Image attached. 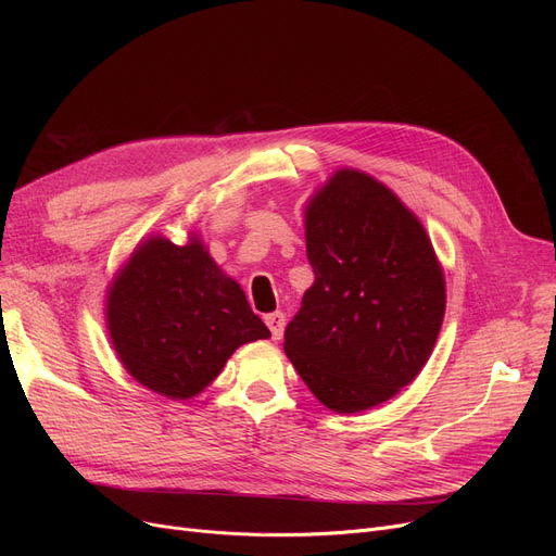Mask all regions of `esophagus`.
I'll list each match as a JSON object with an SVG mask.
<instances>
[{
    "instance_id": "obj_1",
    "label": "esophagus",
    "mask_w": 556,
    "mask_h": 556,
    "mask_svg": "<svg viewBox=\"0 0 556 556\" xmlns=\"http://www.w3.org/2000/svg\"><path fill=\"white\" fill-rule=\"evenodd\" d=\"M266 319V325H268V329H270V333H273V340H281V336H283V327H286V317H283V313H270V315H266L263 317Z\"/></svg>"
}]
</instances>
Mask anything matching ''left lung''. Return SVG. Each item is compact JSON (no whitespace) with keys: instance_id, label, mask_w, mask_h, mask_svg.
Instances as JSON below:
<instances>
[{"instance_id":"left-lung-1","label":"left lung","mask_w":556,"mask_h":556,"mask_svg":"<svg viewBox=\"0 0 556 556\" xmlns=\"http://www.w3.org/2000/svg\"><path fill=\"white\" fill-rule=\"evenodd\" d=\"M315 273L283 352L338 415L381 405L428 363L446 311L442 263L421 220L358 168H338L304 212Z\"/></svg>"}]
</instances>
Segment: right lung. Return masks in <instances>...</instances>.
Instances as JSON below:
<instances>
[{"label":"right lung","mask_w":556,"mask_h":556,"mask_svg":"<svg viewBox=\"0 0 556 556\" xmlns=\"http://www.w3.org/2000/svg\"><path fill=\"white\" fill-rule=\"evenodd\" d=\"M105 327L135 381L173 401L212 386L241 344L270 338L195 231L187 245L151 233L130 252L108 286Z\"/></svg>","instance_id":"right-lung-1"}]
</instances>
